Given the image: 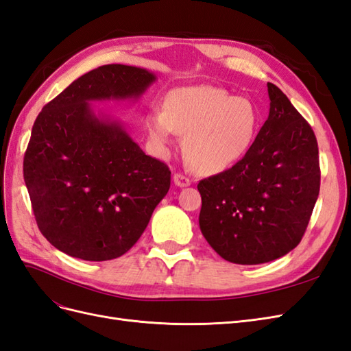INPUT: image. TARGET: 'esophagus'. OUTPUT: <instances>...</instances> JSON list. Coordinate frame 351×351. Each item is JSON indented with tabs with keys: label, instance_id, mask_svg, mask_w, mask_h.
<instances>
[{
	"label": "esophagus",
	"instance_id": "34e87169",
	"mask_svg": "<svg viewBox=\"0 0 351 351\" xmlns=\"http://www.w3.org/2000/svg\"><path fill=\"white\" fill-rule=\"evenodd\" d=\"M173 182H174V184H176L177 187H187V186H190V180H189L186 176L178 174V173L174 174Z\"/></svg>",
	"mask_w": 351,
	"mask_h": 351
}]
</instances>
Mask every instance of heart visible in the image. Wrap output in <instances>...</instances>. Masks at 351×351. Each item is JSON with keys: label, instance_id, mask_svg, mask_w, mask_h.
Wrapping results in <instances>:
<instances>
[{"label": "heart", "instance_id": "obj_1", "mask_svg": "<svg viewBox=\"0 0 351 351\" xmlns=\"http://www.w3.org/2000/svg\"><path fill=\"white\" fill-rule=\"evenodd\" d=\"M259 114L254 104L208 84L168 93L162 110L146 114L152 145L165 152L174 133L184 136V154L195 171L224 173L246 156L256 139Z\"/></svg>", "mask_w": 351, "mask_h": 351}]
</instances>
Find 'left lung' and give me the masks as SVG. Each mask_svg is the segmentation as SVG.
<instances>
[{
  "mask_svg": "<svg viewBox=\"0 0 351 351\" xmlns=\"http://www.w3.org/2000/svg\"><path fill=\"white\" fill-rule=\"evenodd\" d=\"M269 115L250 151L224 173L202 180L199 227L222 259L259 265L300 243L319 195V151L312 127L268 83Z\"/></svg>",
  "mask_w": 351,
  "mask_h": 351,
  "instance_id": "8db88e82",
  "label": "left lung"
}]
</instances>
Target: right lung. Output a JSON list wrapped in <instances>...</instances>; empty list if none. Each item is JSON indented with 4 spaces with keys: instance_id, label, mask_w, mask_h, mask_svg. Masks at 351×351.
Segmentation results:
<instances>
[{
    "instance_id": "obj_1",
    "label": "right lung",
    "mask_w": 351,
    "mask_h": 351,
    "mask_svg": "<svg viewBox=\"0 0 351 351\" xmlns=\"http://www.w3.org/2000/svg\"><path fill=\"white\" fill-rule=\"evenodd\" d=\"M155 82L146 69L98 67L47 104L32 127L23 161L32 208L42 234L69 256H121L168 193V167L146 155L121 121L90 105L139 101Z\"/></svg>"
}]
</instances>
